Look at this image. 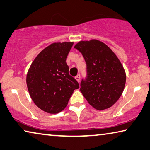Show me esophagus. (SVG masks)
Segmentation results:
<instances>
[{"instance_id": "1", "label": "esophagus", "mask_w": 150, "mask_h": 150, "mask_svg": "<svg viewBox=\"0 0 150 150\" xmlns=\"http://www.w3.org/2000/svg\"><path fill=\"white\" fill-rule=\"evenodd\" d=\"M75 79L77 81L78 83H79V81H80V75H77V76H76Z\"/></svg>"}]
</instances>
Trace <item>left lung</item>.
Listing matches in <instances>:
<instances>
[{
  "label": "left lung",
  "instance_id": "obj_1",
  "mask_svg": "<svg viewBox=\"0 0 150 150\" xmlns=\"http://www.w3.org/2000/svg\"><path fill=\"white\" fill-rule=\"evenodd\" d=\"M87 63V79L80 91L90 105L104 110L115 104L124 89L126 74L120 59L104 42L97 39L81 41L75 45Z\"/></svg>",
  "mask_w": 150,
  "mask_h": 150
}]
</instances>
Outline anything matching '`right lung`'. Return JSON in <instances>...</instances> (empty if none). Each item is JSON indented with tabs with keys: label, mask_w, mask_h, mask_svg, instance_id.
I'll return each mask as SVG.
<instances>
[{
	"label": "right lung",
	"mask_w": 150,
	"mask_h": 150,
	"mask_svg": "<svg viewBox=\"0 0 150 150\" xmlns=\"http://www.w3.org/2000/svg\"><path fill=\"white\" fill-rule=\"evenodd\" d=\"M73 45V42H53L40 52L28 69L26 81L30 98L45 112H61L74 90L79 89L66 63Z\"/></svg>",
	"instance_id": "obj_1"
}]
</instances>
